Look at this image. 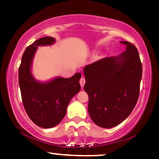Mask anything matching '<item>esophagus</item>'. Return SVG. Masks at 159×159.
I'll list each match as a JSON object with an SVG mask.
<instances>
[{
	"mask_svg": "<svg viewBox=\"0 0 159 159\" xmlns=\"http://www.w3.org/2000/svg\"><path fill=\"white\" fill-rule=\"evenodd\" d=\"M85 78L84 77H82L81 79H80V84H81V87H84V86L85 84Z\"/></svg>",
	"mask_w": 159,
	"mask_h": 159,
	"instance_id": "1",
	"label": "esophagus"
}]
</instances>
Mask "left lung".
I'll list each match as a JSON object with an SVG mask.
<instances>
[{"label":"left lung","mask_w":159,"mask_h":159,"mask_svg":"<svg viewBox=\"0 0 159 159\" xmlns=\"http://www.w3.org/2000/svg\"><path fill=\"white\" fill-rule=\"evenodd\" d=\"M125 52L117 57H105L84 69L88 94V111L94 123L112 128L129 116L140 93L142 64L138 49L126 41Z\"/></svg>","instance_id":"1"}]
</instances>
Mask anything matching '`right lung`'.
<instances>
[{
	"label": "right lung",
	"instance_id": "obj_1",
	"mask_svg": "<svg viewBox=\"0 0 159 159\" xmlns=\"http://www.w3.org/2000/svg\"><path fill=\"white\" fill-rule=\"evenodd\" d=\"M55 39L40 38L29 45L24 52L19 69V83L21 99L27 115L38 126L49 129L63 119L69 102L81 90L80 72L72 77H57L48 82H40L31 73L34 54L38 46L50 45Z\"/></svg>",
	"mask_w": 159,
	"mask_h": 159
}]
</instances>
